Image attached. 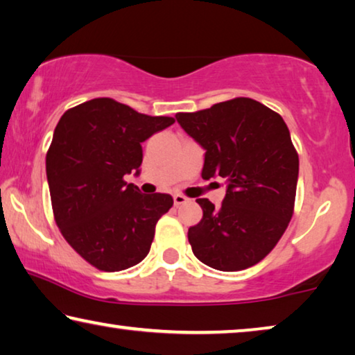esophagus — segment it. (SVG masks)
I'll use <instances>...</instances> for the list:
<instances>
[{
	"label": "esophagus",
	"mask_w": 355,
	"mask_h": 355,
	"mask_svg": "<svg viewBox=\"0 0 355 355\" xmlns=\"http://www.w3.org/2000/svg\"><path fill=\"white\" fill-rule=\"evenodd\" d=\"M188 199L184 198L183 194H173V204H175L177 207L178 205H182V204H184V202H187Z\"/></svg>",
	"instance_id": "obj_1"
}]
</instances>
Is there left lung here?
Returning <instances> with one entry per match:
<instances>
[{"instance_id": "obj_1", "label": "left lung", "mask_w": 355, "mask_h": 355, "mask_svg": "<svg viewBox=\"0 0 355 355\" xmlns=\"http://www.w3.org/2000/svg\"><path fill=\"white\" fill-rule=\"evenodd\" d=\"M175 118L205 150L202 178L227 180L219 208L198 199L204 216L188 230L194 256L221 272L254 266L278 243L294 210L299 156L288 126L250 98Z\"/></svg>"}]
</instances>
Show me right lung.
<instances>
[{
  "instance_id": "obj_1",
  "label": "right lung",
  "mask_w": 355,
  "mask_h": 355,
  "mask_svg": "<svg viewBox=\"0 0 355 355\" xmlns=\"http://www.w3.org/2000/svg\"><path fill=\"white\" fill-rule=\"evenodd\" d=\"M110 98L72 107L60 118L46 157L55 221L72 248L104 272H120L148 254L168 194H142L125 175L140 173L142 142L173 125Z\"/></svg>"
}]
</instances>
